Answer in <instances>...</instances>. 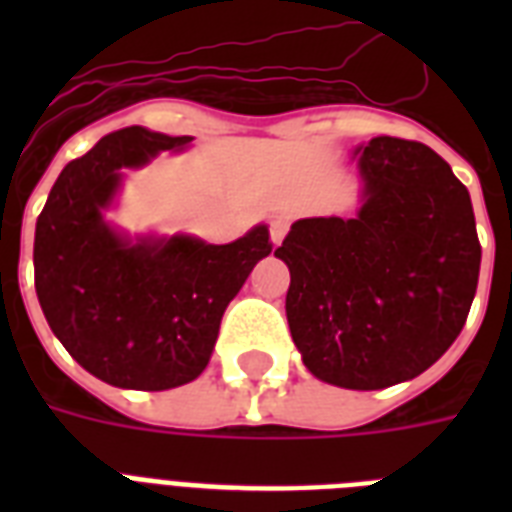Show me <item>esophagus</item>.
Returning <instances> with one entry per match:
<instances>
[{"label":"esophagus","mask_w":512,"mask_h":512,"mask_svg":"<svg viewBox=\"0 0 512 512\" xmlns=\"http://www.w3.org/2000/svg\"><path fill=\"white\" fill-rule=\"evenodd\" d=\"M287 231H289V220H287V217H276V220H273V223H271V241H273V244H276V247H279L281 241H284Z\"/></svg>","instance_id":"1"}]
</instances>
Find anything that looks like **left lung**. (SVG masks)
Returning a JSON list of instances; mask_svg holds the SVG:
<instances>
[{
	"label": "left lung",
	"mask_w": 512,
	"mask_h": 512,
	"mask_svg": "<svg viewBox=\"0 0 512 512\" xmlns=\"http://www.w3.org/2000/svg\"><path fill=\"white\" fill-rule=\"evenodd\" d=\"M358 217L297 220L276 257L305 366L350 390L412 380L465 327L481 271L468 188L417 140L374 138Z\"/></svg>",
	"instance_id": "obj_1"
}]
</instances>
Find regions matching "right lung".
Instances as JSON below:
<instances>
[{
	"label": "right lung",
	"mask_w": 512,
	"mask_h": 512,
	"mask_svg": "<svg viewBox=\"0 0 512 512\" xmlns=\"http://www.w3.org/2000/svg\"><path fill=\"white\" fill-rule=\"evenodd\" d=\"M124 127L79 156L52 185L34 233V287L63 348L98 380L132 390H167L209 364L225 308L257 260L271 255L268 228L233 244L191 236L127 244L100 209L122 167L188 143Z\"/></svg>",
	"instance_id": "obj_1"
}]
</instances>
